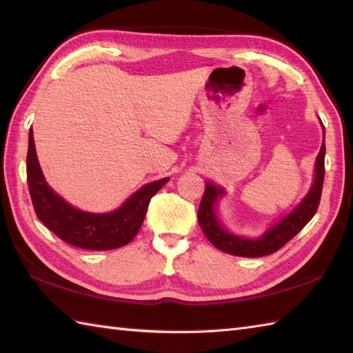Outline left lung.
Here are the masks:
<instances>
[{
  "instance_id": "1",
  "label": "left lung",
  "mask_w": 353,
  "mask_h": 353,
  "mask_svg": "<svg viewBox=\"0 0 353 353\" xmlns=\"http://www.w3.org/2000/svg\"><path fill=\"white\" fill-rule=\"evenodd\" d=\"M323 125V124H321ZM325 130V125H323ZM325 138L323 144H321L320 153L317 156L316 162V179H314V185L308 196L303 199V201L299 205L294 211H292L288 216L277 223L276 226L268 229L264 235L256 239L243 238L229 234L228 230H224L219 220L215 216V200L223 194L221 188H215L214 185L206 183L205 194L201 197L197 219L199 224L206 238L211 241L216 249L221 252H226L229 254H235V256L243 258H259L265 256V254H272L277 252L287 244L291 238H294L299 232H301L308 221L312 219L314 214L317 212V208L320 205L321 199V188H323L325 181Z\"/></svg>"
}]
</instances>
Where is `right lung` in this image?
I'll list each match as a JSON object with an SVG mask.
<instances>
[{
	"label": "right lung",
	"mask_w": 353,
	"mask_h": 353,
	"mask_svg": "<svg viewBox=\"0 0 353 353\" xmlns=\"http://www.w3.org/2000/svg\"><path fill=\"white\" fill-rule=\"evenodd\" d=\"M170 181L161 179L134 192L110 214L79 211L51 191L37 162L33 129H30L27 152V183L34 212L45 226L62 241L86 250H112L129 244L137 236L147 214L150 200Z\"/></svg>",
	"instance_id": "add662e5"
}]
</instances>
